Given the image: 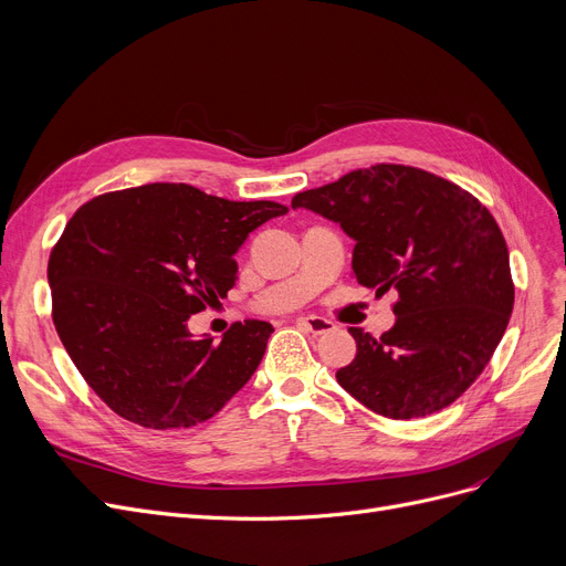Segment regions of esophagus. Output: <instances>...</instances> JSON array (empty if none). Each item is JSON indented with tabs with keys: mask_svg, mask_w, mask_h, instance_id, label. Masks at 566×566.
<instances>
[{
	"mask_svg": "<svg viewBox=\"0 0 566 566\" xmlns=\"http://www.w3.org/2000/svg\"><path fill=\"white\" fill-rule=\"evenodd\" d=\"M297 325L304 329V332H311L315 336H322L327 332H334L336 329V322L329 319V317H319V315H302L297 317Z\"/></svg>",
	"mask_w": 566,
	"mask_h": 566,
	"instance_id": "34e87169",
	"label": "esophagus"
}]
</instances>
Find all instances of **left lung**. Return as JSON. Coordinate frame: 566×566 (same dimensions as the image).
<instances>
[{
    "mask_svg": "<svg viewBox=\"0 0 566 566\" xmlns=\"http://www.w3.org/2000/svg\"><path fill=\"white\" fill-rule=\"evenodd\" d=\"M353 237L375 297L398 292L380 338L349 327L357 357L338 385L373 412L417 419L461 398L489 366L514 311L509 251L493 213L433 172L375 164L292 198Z\"/></svg>",
    "mask_w": 566,
    "mask_h": 566,
    "instance_id": "obj_1",
    "label": "left lung"
}]
</instances>
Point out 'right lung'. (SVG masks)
<instances>
[{
	"mask_svg": "<svg viewBox=\"0 0 566 566\" xmlns=\"http://www.w3.org/2000/svg\"><path fill=\"white\" fill-rule=\"evenodd\" d=\"M283 213L188 184L111 191L73 213L48 260L52 322L107 408L154 430L191 428L251 380L269 322H234L213 343L188 334L186 319L228 297L237 249Z\"/></svg>",
	"mask_w": 566,
	"mask_h": 566,
	"instance_id": "1",
	"label": "right lung"
}]
</instances>
